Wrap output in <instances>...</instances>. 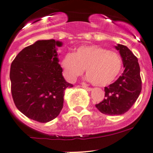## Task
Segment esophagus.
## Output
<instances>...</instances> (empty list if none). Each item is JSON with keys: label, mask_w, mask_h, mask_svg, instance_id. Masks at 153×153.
Masks as SVG:
<instances>
[{"label": "esophagus", "mask_w": 153, "mask_h": 153, "mask_svg": "<svg viewBox=\"0 0 153 153\" xmlns=\"http://www.w3.org/2000/svg\"><path fill=\"white\" fill-rule=\"evenodd\" d=\"M82 88H85V90L88 91H91L92 90V88H88V87L87 86V85H85V84H82Z\"/></svg>", "instance_id": "esophagus-1"}]
</instances>
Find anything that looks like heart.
Returning a JSON list of instances; mask_svg holds the SVG:
<instances>
[{"label":"heart","instance_id":"obj_1","mask_svg":"<svg viewBox=\"0 0 153 153\" xmlns=\"http://www.w3.org/2000/svg\"><path fill=\"white\" fill-rule=\"evenodd\" d=\"M64 76L75 82L86 68L87 79L96 86H106L119 76L123 68L120 55L98 46H83L68 53L61 61Z\"/></svg>","mask_w":153,"mask_h":153}]
</instances>
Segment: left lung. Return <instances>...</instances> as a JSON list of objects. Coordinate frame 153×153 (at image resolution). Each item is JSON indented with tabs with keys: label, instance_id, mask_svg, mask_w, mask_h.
<instances>
[{
	"label": "left lung",
	"instance_id": "obj_1",
	"mask_svg": "<svg viewBox=\"0 0 153 153\" xmlns=\"http://www.w3.org/2000/svg\"><path fill=\"white\" fill-rule=\"evenodd\" d=\"M125 70L116 82L104 88L105 98L96 107L107 115H121L130 109L142 90L140 68L137 58L126 46L117 44Z\"/></svg>",
	"mask_w": 153,
	"mask_h": 153
}]
</instances>
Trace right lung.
Here are the masks:
<instances>
[{
	"label": "right lung",
	"instance_id": "obj_1",
	"mask_svg": "<svg viewBox=\"0 0 153 153\" xmlns=\"http://www.w3.org/2000/svg\"><path fill=\"white\" fill-rule=\"evenodd\" d=\"M62 42L38 40L22 49L10 66L11 93L16 108L28 118L47 123L59 114L65 90L73 85L62 76L57 48Z\"/></svg>",
	"mask_w": 153,
	"mask_h": 153
}]
</instances>
